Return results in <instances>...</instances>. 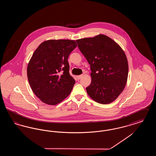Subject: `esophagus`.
Wrapping results in <instances>:
<instances>
[{
  "instance_id": "esophagus-1",
  "label": "esophagus",
  "mask_w": 156,
  "mask_h": 156,
  "mask_svg": "<svg viewBox=\"0 0 156 156\" xmlns=\"http://www.w3.org/2000/svg\"><path fill=\"white\" fill-rule=\"evenodd\" d=\"M82 76H83V75H78L76 77H77V78L78 79V80H80V79H81L82 77Z\"/></svg>"
}]
</instances>
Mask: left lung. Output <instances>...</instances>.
<instances>
[{"mask_svg":"<svg viewBox=\"0 0 156 156\" xmlns=\"http://www.w3.org/2000/svg\"><path fill=\"white\" fill-rule=\"evenodd\" d=\"M90 66L91 83L86 90L98 103L113 102L122 92L128 76V62L121 47L110 37L99 34L76 40Z\"/></svg>","mask_w":156,"mask_h":156,"instance_id":"1","label":"left lung"}]
</instances>
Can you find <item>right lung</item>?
<instances>
[{
    "mask_svg": "<svg viewBox=\"0 0 156 156\" xmlns=\"http://www.w3.org/2000/svg\"><path fill=\"white\" fill-rule=\"evenodd\" d=\"M77 44L74 40H49L39 45L27 68L34 94L43 102L55 105L65 99L74 85L67 61Z\"/></svg>",
    "mask_w": 156,
    "mask_h": 156,
    "instance_id": "right-lung-1",
    "label": "right lung"
}]
</instances>
